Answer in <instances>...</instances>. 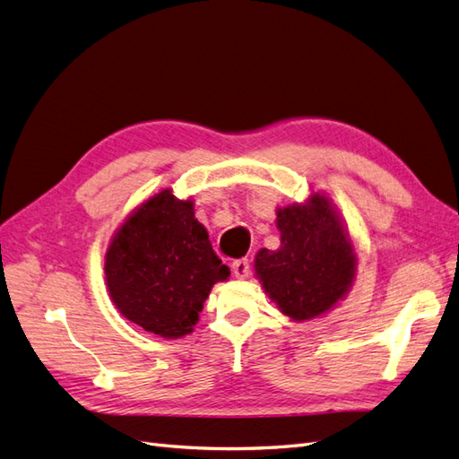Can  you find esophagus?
<instances>
[{
    "label": "esophagus",
    "instance_id": "esophagus-1",
    "mask_svg": "<svg viewBox=\"0 0 459 459\" xmlns=\"http://www.w3.org/2000/svg\"><path fill=\"white\" fill-rule=\"evenodd\" d=\"M231 272L233 275L238 277V280H243V277L248 275V272H251V262H248V258H239V260H233L231 264Z\"/></svg>",
    "mask_w": 459,
    "mask_h": 459
}]
</instances>
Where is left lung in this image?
<instances>
[{
  "mask_svg": "<svg viewBox=\"0 0 459 459\" xmlns=\"http://www.w3.org/2000/svg\"><path fill=\"white\" fill-rule=\"evenodd\" d=\"M281 247L262 248L255 270L280 310L300 322L327 312L346 295L356 255L337 212L325 197L277 211Z\"/></svg>",
  "mask_w": 459,
  "mask_h": 459,
  "instance_id": "obj_1",
  "label": "left lung"
}]
</instances>
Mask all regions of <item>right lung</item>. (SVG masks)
I'll return each mask as SVG.
<instances>
[{"label": "right lung", "instance_id": "add662e5", "mask_svg": "<svg viewBox=\"0 0 459 459\" xmlns=\"http://www.w3.org/2000/svg\"><path fill=\"white\" fill-rule=\"evenodd\" d=\"M105 275L124 317L147 333L178 339L193 331L212 285L228 280L230 268L212 251L193 203L164 189L117 231Z\"/></svg>", "mask_w": 459, "mask_h": 459}]
</instances>
